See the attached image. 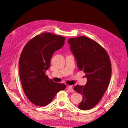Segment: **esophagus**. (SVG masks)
Returning a JSON list of instances; mask_svg holds the SVG:
<instances>
[{
    "mask_svg": "<svg viewBox=\"0 0 128 128\" xmlns=\"http://www.w3.org/2000/svg\"><path fill=\"white\" fill-rule=\"evenodd\" d=\"M67 88H68V90L70 92H72L74 91V90H73V88H72V86H69L67 87Z\"/></svg>",
    "mask_w": 128,
    "mask_h": 128,
    "instance_id": "34e87169",
    "label": "esophagus"
}]
</instances>
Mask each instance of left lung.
Masks as SVG:
<instances>
[{"label": "left lung", "mask_w": 128, "mask_h": 128, "mask_svg": "<svg viewBox=\"0 0 128 128\" xmlns=\"http://www.w3.org/2000/svg\"><path fill=\"white\" fill-rule=\"evenodd\" d=\"M80 71L86 74L85 86H76L74 90L83 96L78 104L82 110L96 106L110 82L112 66L107 51L97 42L86 36L70 38L68 40Z\"/></svg>", "instance_id": "1"}]
</instances>
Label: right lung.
I'll return each mask as SVG.
<instances>
[{
    "instance_id": "add662e5",
    "label": "right lung",
    "mask_w": 128,
    "mask_h": 128,
    "mask_svg": "<svg viewBox=\"0 0 128 128\" xmlns=\"http://www.w3.org/2000/svg\"><path fill=\"white\" fill-rule=\"evenodd\" d=\"M65 37L50 32L34 37L24 46L19 59V74L23 90L34 104L45 106L66 86L56 83L45 74L55 51L63 46Z\"/></svg>"
}]
</instances>
